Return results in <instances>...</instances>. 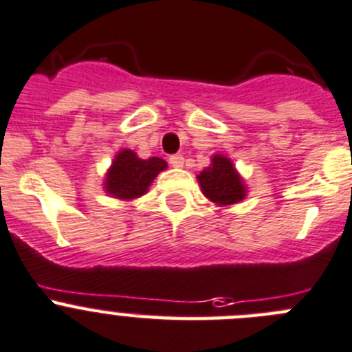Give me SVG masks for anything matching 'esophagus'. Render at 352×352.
Masks as SVG:
<instances>
[{"mask_svg":"<svg viewBox=\"0 0 352 352\" xmlns=\"http://www.w3.org/2000/svg\"><path fill=\"white\" fill-rule=\"evenodd\" d=\"M170 165L173 166V168H182L184 166V156L182 154H173V156H170Z\"/></svg>","mask_w":352,"mask_h":352,"instance_id":"esophagus-1","label":"esophagus"}]
</instances>
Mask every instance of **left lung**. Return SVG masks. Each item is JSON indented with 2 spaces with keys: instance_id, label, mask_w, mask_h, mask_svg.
Here are the masks:
<instances>
[{
  "instance_id": "8db88e82",
  "label": "left lung",
  "mask_w": 352,
  "mask_h": 352,
  "mask_svg": "<svg viewBox=\"0 0 352 352\" xmlns=\"http://www.w3.org/2000/svg\"><path fill=\"white\" fill-rule=\"evenodd\" d=\"M205 198L217 206H231L246 198L245 179L239 175L231 157L213 154L212 163L196 175Z\"/></svg>"
}]
</instances>
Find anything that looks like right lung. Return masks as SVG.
<instances>
[{
  "label": "right lung",
  "instance_id": "obj_1",
  "mask_svg": "<svg viewBox=\"0 0 352 352\" xmlns=\"http://www.w3.org/2000/svg\"><path fill=\"white\" fill-rule=\"evenodd\" d=\"M166 161L161 157L142 160L131 149H121L114 156L102 186L113 198L131 201L146 195L157 173L166 170Z\"/></svg>",
  "mask_w": 352,
  "mask_h": 352
}]
</instances>
